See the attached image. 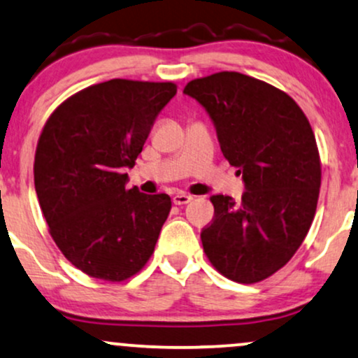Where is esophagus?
<instances>
[{"label": "esophagus", "mask_w": 358, "mask_h": 358, "mask_svg": "<svg viewBox=\"0 0 358 358\" xmlns=\"http://www.w3.org/2000/svg\"><path fill=\"white\" fill-rule=\"evenodd\" d=\"M192 200H193V195H190V193H176V195L173 196L175 205H187V203H190Z\"/></svg>", "instance_id": "34e87169"}]
</instances>
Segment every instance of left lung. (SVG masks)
I'll return each instance as SVG.
<instances>
[{
	"mask_svg": "<svg viewBox=\"0 0 358 358\" xmlns=\"http://www.w3.org/2000/svg\"><path fill=\"white\" fill-rule=\"evenodd\" d=\"M183 93L208 113L245 185L242 201L210 198L215 218L200 235L206 257L234 282H260L294 257L315 217L322 171L312 127L287 93L242 73L193 80Z\"/></svg>",
	"mask_w": 358,
	"mask_h": 358,
	"instance_id": "1",
	"label": "left lung"
}]
</instances>
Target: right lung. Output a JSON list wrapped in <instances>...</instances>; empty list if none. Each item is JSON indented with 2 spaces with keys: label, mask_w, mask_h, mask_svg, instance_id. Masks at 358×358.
Masks as SVG:
<instances>
[{
  "label": "right lung",
  "mask_w": 358,
  "mask_h": 358,
  "mask_svg": "<svg viewBox=\"0 0 358 358\" xmlns=\"http://www.w3.org/2000/svg\"><path fill=\"white\" fill-rule=\"evenodd\" d=\"M175 94L173 83L110 80L68 98L43 128L38 201L55 243L90 277L120 282L152 257L171 200L128 190L124 170Z\"/></svg>",
  "instance_id": "1"
}]
</instances>
